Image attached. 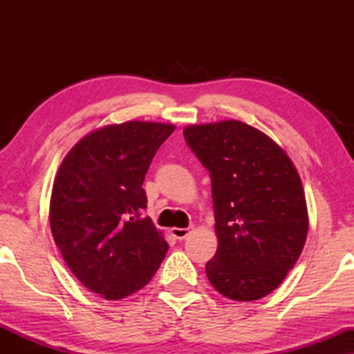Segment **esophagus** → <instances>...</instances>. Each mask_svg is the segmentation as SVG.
Instances as JSON below:
<instances>
[{"instance_id":"esophagus-1","label":"esophagus","mask_w":354,"mask_h":354,"mask_svg":"<svg viewBox=\"0 0 354 354\" xmlns=\"http://www.w3.org/2000/svg\"><path fill=\"white\" fill-rule=\"evenodd\" d=\"M171 234L176 236L177 240H183V239H187L188 234H190V230H188V229H178V227H174V229H171Z\"/></svg>"}]
</instances>
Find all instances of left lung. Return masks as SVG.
Wrapping results in <instances>:
<instances>
[{
    "label": "left lung",
    "instance_id": "1",
    "mask_svg": "<svg viewBox=\"0 0 354 354\" xmlns=\"http://www.w3.org/2000/svg\"><path fill=\"white\" fill-rule=\"evenodd\" d=\"M188 147L209 171L217 251L206 275L225 298L254 301L293 269L308 235V206L288 154L240 120L188 125Z\"/></svg>",
    "mask_w": 354,
    "mask_h": 354
}]
</instances>
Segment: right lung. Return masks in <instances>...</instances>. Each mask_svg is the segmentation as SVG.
I'll list each match as a JSON object with an SVG mask.
<instances>
[{
    "label": "right lung",
    "mask_w": 354,
    "mask_h": 354,
    "mask_svg": "<svg viewBox=\"0 0 354 354\" xmlns=\"http://www.w3.org/2000/svg\"><path fill=\"white\" fill-rule=\"evenodd\" d=\"M172 124L129 120L96 129L62 159L50 227L71 272L106 299L142 290L169 245L149 217L143 180Z\"/></svg>",
    "instance_id": "1"
}]
</instances>
